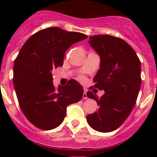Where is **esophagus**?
Instances as JSON below:
<instances>
[{
    "mask_svg": "<svg viewBox=\"0 0 157 157\" xmlns=\"http://www.w3.org/2000/svg\"><path fill=\"white\" fill-rule=\"evenodd\" d=\"M86 92H87V90H86V89H84V94H83L84 99H87V98H88V97H87V94H86Z\"/></svg>",
    "mask_w": 157,
    "mask_h": 157,
    "instance_id": "1",
    "label": "esophagus"
}]
</instances>
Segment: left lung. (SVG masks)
I'll list each match as a JSON object with an SVG mask.
<instances>
[{
	"label": "left lung",
	"mask_w": 157,
	"mask_h": 157,
	"mask_svg": "<svg viewBox=\"0 0 157 157\" xmlns=\"http://www.w3.org/2000/svg\"><path fill=\"white\" fill-rule=\"evenodd\" d=\"M89 43L100 56V68L94 77V86L103 90L98 97L92 91L87 97L96 100L99 108L88 115L91 128L107 133L119 128L134 108L141 86V63L130 45L109 35L90 36ZM94 91V90H93Z\"/></svg>",
	"instance_id": "8db88e82"
}]
</instances>
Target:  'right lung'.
Instances as JSON below:
<instances>
[{
  "label": "right lung",
  "mask_w": 157,
  "mask_h": 157,
  "mask_svg": "<svg viewBox=\"0 0 157 157\" xmlns=\"http://www.w3.org/2000/svg\"><path fill=\"white\" fill-rule=\"evenodd\" d=\"M87 36L54 27L39 31L21 48L13 64V86L18 103L29 121L43 130L56 128L66 117L67 107L77 103L83 88L71 79L55 88L52 72L63 66L65 52Z\"/></svg>",
  "instance_id": "add662e5"
}]
</instances>
